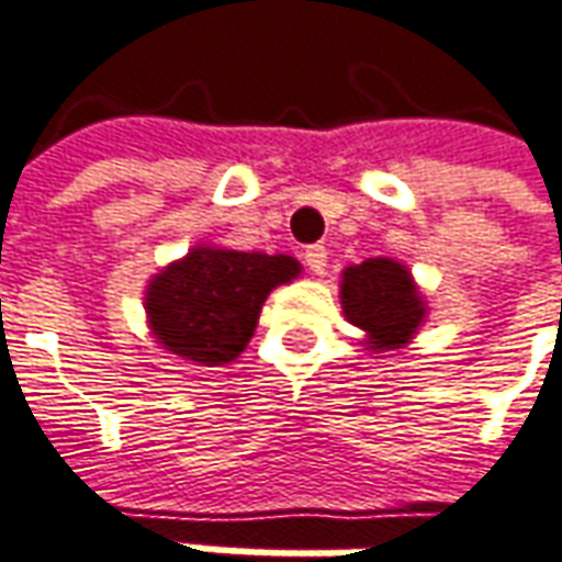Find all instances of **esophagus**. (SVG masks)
Here are the masks:
<instances>
[{
	"instance_id": "34e87169",
	"label": "esophagus",
	"mask_w": 562,
	"mask_h": 562,
	"mask_svg": "<svg viewBox=\"0 0 562 562\" xmlns=\"http://www.w3.org/2000/svg\"><path fill=\"white\" fill-rule=\"evenodd\" d=\"M326 258H329L326 246H311V249L304 251V265H307V270L316 273V277H323V273H326Z\"/></svg>"
}]
</instances>
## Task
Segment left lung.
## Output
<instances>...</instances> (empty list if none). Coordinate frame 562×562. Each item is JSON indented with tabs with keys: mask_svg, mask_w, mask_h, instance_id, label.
I'll list each match as a JSON object with an SVG mask.
<instances>
[{
	"mask_svg": "<svg viewBox=\"0 0 562 562\" xmlns=\"http://www.w3.org/2000/svg\"><path fill=\"white\" fill-rule=\"evenodd\" d=\"M345 316L369 335L372 350L409 345L425 323V297L412 273L393 258H369L341 273Z\"/></svg>",
	"mask_w": 562,
	"mask_h": 562,
	"instance_id": "8db88e82",
	"label": "left lung"
}]
</instances>
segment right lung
<instances>
[{
  "label": "right lung",
  "instance_id": "right-lung-1",
  "mask_svg": "<svg viewBox=\"0 0 562 562\" xmlns=\"http://www.w3.org/2000/svg\"><path fill=\"white\" fill-rule=\"evenodd\" d=\"M297 273L301 265L289 255L196 246L147 285L153 338L200 366L236 360L255 335L267 295Z\"/></svg>",
  "mask_w": 562,
  "mask_h": 562
}]
</instances>
